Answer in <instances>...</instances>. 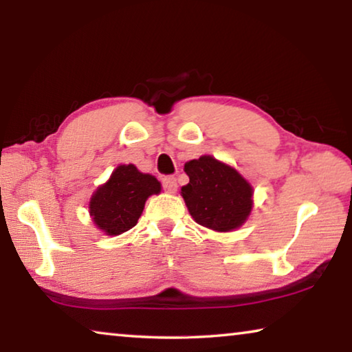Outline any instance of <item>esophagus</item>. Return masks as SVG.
<instances>
[{"instance_id": "34e87169", "label": "esophagus", "mask_w": 352, "mask_h": 352, "mask_svg": "<svg viewBox=\"0 0 352 352\" xmlns=\"http://www.w3.org/2000/svg\"><path fill=\"white\" fill-rule=\"evenodd\" d=\"M177 178L175 177H164L163 178V188L167 192L174 194L177 191Z\"/></svg>"}]
</instances>
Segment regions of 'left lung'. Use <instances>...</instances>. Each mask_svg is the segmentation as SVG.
Masks as SVG:
<instances>
[{
	"label": "left lung",
	"mask_w": 352,
	"mask_h": 352,
	"mask_svg": "<svg viewBox=\"0 0 352 352\" xmlns=\"http://www.w3.org/2000/svg\"><path fill=\"white\" fill-rule=\"evenodd\" d=\"M185 172L189 183L180 194L197 224L227 233L248 221L254 206V188L235 167L202 155L188 161Z\"/></svg>",
	"instance_id": "1"
}]
</instances>
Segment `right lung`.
Here are the masks:
<instances>
[{"label": "right lung", "instance_id": "1", "mask_svg": "<svg viewBox=\"0 0 352 352\" xmlns=\"http://www.w3.org/2000/svg\"><path fill=\"white\" fill-rule=\"evenodd\" d=\"M160 192L161 183L153 175L138 170L135 164H120L94 191L89 214L104 235H122L138 224L147 199Z\"/></svg>", "mask_w": 352, "mask_h": 352}]
</instances>
